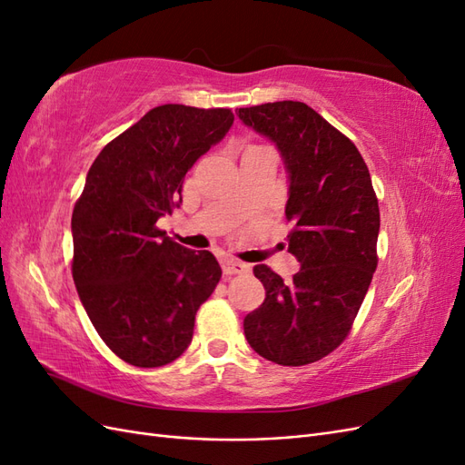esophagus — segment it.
I'll use <instances>...</instances> for the list:
<instances>
[{"label": "esophagus", "instance_id": "34e87169", "mask_svg": "<svg viewBox=\"0 0 465 465\" xmlns=\"http://www.w3.org/2000/svg\"><path fill=\"white\" fill-rule=\"evenodd\" d=\"M221 267L224 275H241V273H248L250 265L244 262H238L231 256H223L221 258Z\"/></svg>", "mask_w": 465, "mask_h": 465}]
</instances>
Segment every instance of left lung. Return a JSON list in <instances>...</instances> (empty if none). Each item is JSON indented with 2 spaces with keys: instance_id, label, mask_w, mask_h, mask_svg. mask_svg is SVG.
I'll return each mask as SVG.
<instances>
[{
  "instance_id": "left-lung-1",
  "label": "left lung",
  "mask_w": 465,
  "mask_h": 465,
  "mask_svg": "<svg viewBox=\"0 0 465 465\" xmlns=\"http://www.w3.org/2000/svg\"><path fill=\"white\" fill-rule=\"evenodd\" d=\"M248 128L275 143L289 178L291 281L260 263L265 299L244 318L250 347L263 359L302 367L326 357L353 323L376 270L380 231L371 173L355 143L304 103L238 108Z\"/></svg>"
}]
</instances>
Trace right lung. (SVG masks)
<instances>
[{"mask_svg":"<svg viewBox=\"0 0 465 465\" xmlns=\"http://www.w3.org/2000/svg\"><path fill=\"white\" fill-rule=\"evenodd\" d=\"M234 122L229 108L163 104L98 153L72 215L74 281L103 341L154 369L188 349L198 308L221 267L164 236L157 221L182 203L184 176Z\"/></svg>","mask_w":465,"mask_h":465,"instance_id":"1","label":"right lung"}]
</instances>
